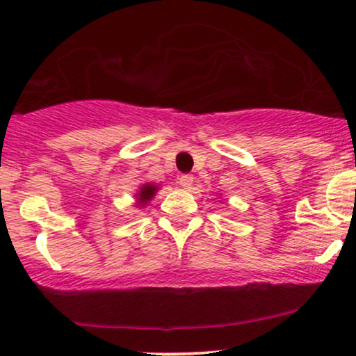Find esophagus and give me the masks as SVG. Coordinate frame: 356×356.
<instances>
[{"label":"esophagus","mask_w":356,"mask_h":356,"mask_svg":"<svg viewBox=\"0 0 356 356\" xmlns=\"http://www.w3.org/2000/svg\"><path fill=\"white\" fill-rule=\"evenodd\" d=\"M193 182H194V177L191 174H184L179 177V184L184 187V189H189V187L193 186Z\"/></svg>","instance_id":"34e87169"}]
</instances>
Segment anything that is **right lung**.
<instances>
[{
	"label": "right lung",
	"mask_w": 356,
	"mask_h": 356,
	"mask_svg": "<svg viewBox=\"0 0 356 356\" xmlns=\"http://www.w3.org/2000/svg\"><path fill=\"white\" fill-rule=\"evenodd\" d=\"M157 189H159V187L154 186V184H143L142 187H140L138 194H136V196H138V204L145 206L147 202L155 196Z\"/></svg>",
	"instance_id": "1"
}]
</instances>
